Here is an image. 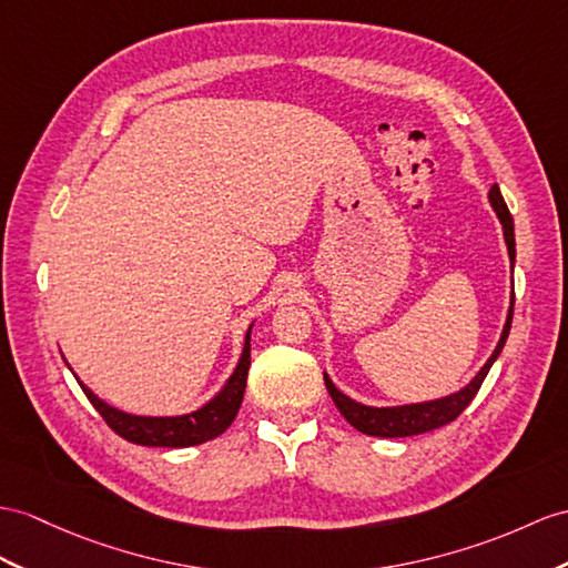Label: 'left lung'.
Returning <instances> with one entry per match:
<instances>
[{"label":"left lung","instance_id":"left-lung-1","mask_svg":"<svg viewBox=\"0 0 568 568\" xmlns=\"http://www.w3.org/2000/svg\"><path fill=\"white\" fill-rule=\"evenodd\" d=\"M489 202L499 214V221L504 226V239L508 245V255L510 262H516V236H514V216H510L508 206L501 197L499 185H491L489 190ZM514 301L516 296H510V308H508V317L506 325L501 332V339L496 344L494 354L489 356V362L484 364V368L473 378V383L465 385L460 393L448 395L444 399H434V403H422V405H405V407H366L354 403L352 397H347L344 393H339L332 381L327 378L325 373V388L332 397V403L337 405V409L342 412V417L347 419L356 432H362L366 436H381V438H405V436H419L426 432H434V428H440L450 424L453 419H458L460 414L465 412V407L473 403L475 395L479 393L484 378L491 368V364L496 362V356L501 354L504 344L508 339V329H510V321H514Z\"/></svg>","mask_w":568,"mask_h":568}]
</instances>
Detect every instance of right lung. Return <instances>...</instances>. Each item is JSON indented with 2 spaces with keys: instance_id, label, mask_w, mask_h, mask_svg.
Here are the masks:
<instances>
[{
  "instance_id": "obj_1",
  "label": "right lung",
  "mask_w": 568,
  "mask_h": 568,
  "mask_svg": "<svg viewBox=\"0 0 568 568\" xmlns=\"http://www.w3.org/2000/svg\"><path fill=\"white\" fill-rule=\"evenodd\" d=\"M247 368H251V329L245 335V347L241 354V362L233 371L229 383L221 388V393L210 399L197 412L183 414V417H134V414H124L115 407L105 405L103 399L95 397L84 383L81 390L87 393L89 403L101 414L103 422L113 428L118 436L136 446H159V448H187L200 446L204 440H212L221 436L236 419V414L243 403ZM79 381V378H77Z\"/></svg>"
}]
</instances>
